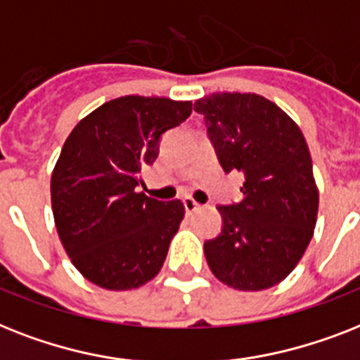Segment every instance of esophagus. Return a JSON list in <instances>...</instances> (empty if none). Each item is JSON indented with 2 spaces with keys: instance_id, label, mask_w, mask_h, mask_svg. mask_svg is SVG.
Wrapping results in <instances>:
<instances>
[{
  "instance_id": "1",
  "label": "esophagus",
  "mask_w": 360,
  "mask_h": 360,
  "mask_svg": "<svg viewBox=\"0 0 360 360\" xmlns=\"http://www.w3.org/2000/svg\"><path fill=\"white\" fill-rule=\"evenodd\" d=\"M184 208H186L188 214H193V212H197V210L200 208V204H198L197 200H193L191 197H186L184 198Z\"/></svg>"
}]
</instances>
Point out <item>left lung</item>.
I'll return each instance as SVG.
<instances>
[{
    "mask_svg": "<svg viewBox=\"0 0 360 360\" xmlns=\"http://www.w3.org/2000/svg\"><path fill=\"white\" fill-rule=\"evenodd\" d=\"M225 172L245 176L241 202L219 206L221 234L204 241L208 266L234 290L271 288L294 271L314 234L320 195L309 145L277 103L252 93L195 102Z\"/></svg>",
    "mask_w": 360,
    "mask_h": 360,
    "instance_id": "left-lung-1",
    "label": "left lung"
}]
</instances>
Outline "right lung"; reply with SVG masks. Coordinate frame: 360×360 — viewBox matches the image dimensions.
<instances>
[{
	"label": "right lung",
	"instance_id": "1",
	"mask_svg": "<svg viewBox=\"0 0 360 360\" xmlns=\"http://www.w3.org/2000/svg\"><path fill=\"white\" fill-rule=\"evenodd\" d=\"M191 115V102L158 96L109 100L76 124L51 172V210L66 255L105 290L156 277L184 219L182 200L137 193L160 139Z\"/></svg>",
	"mask_w": 360,
	"mask_h": 360
}]
</instances>
